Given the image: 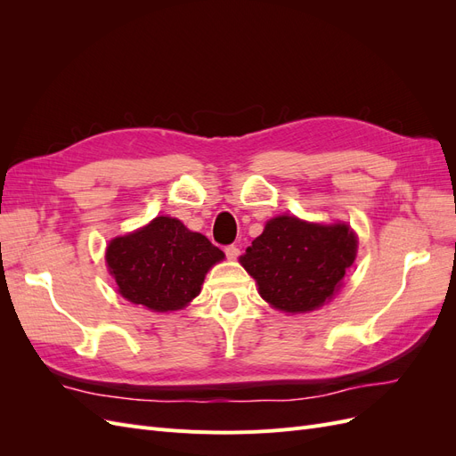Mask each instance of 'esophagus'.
<instances>
[{
  "label": "esophagus",
  "mask_w": 456,
  "mask_h": 456,
  "mask_svg": "<svg viewBox=\"0 0 456 456\" xmlns=\"http://www.w3.org/2000/svg\"><path fill=\"white\" fill-rule=\"evenodd\" d=\"M224 253H226L228 258H238V255H240L238 245H226L224 247Z\"/></svg>",
  "instance_id": "obj_1"
}]
</instances>
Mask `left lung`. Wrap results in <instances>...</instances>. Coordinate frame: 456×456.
Wrapping results in <instances>:
<instances>
[{
	"instance_id": "1",
	"label": "left lung",
	"mask_w": 456,
	"mask_h": 456,
	"mask_svg": "<svg viewBox=\"0 0 456 456\" xmlns=\"http://www.w3.org/2000/svg\"><path fill=\"white\" fill-rule=\"evenodd\" d=\"M355 233L346 224H310L275 216L240 258L258 283V293L283 312L323 306L354 265Z\"/></svg>"
}]
</instances>
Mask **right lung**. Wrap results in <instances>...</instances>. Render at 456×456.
<instances>
[{
  "mask_svg": "<svg viewBox=\"0 0 456 456\" xmlns=\"http://www.w3.org/2000/svg\"><path fill=\"white\" fill-rule=\"evenodd\" d=\"M223 258L218 247L171 216H156L106 249L119 295L154 312L184 308L200 295L205 273Z\"/></svg>",
  "mask_w": 456,
  "mask_h": 456,
  "instance_id": "right-lung-1",
  "label": "right lung"
}]
</instances>
